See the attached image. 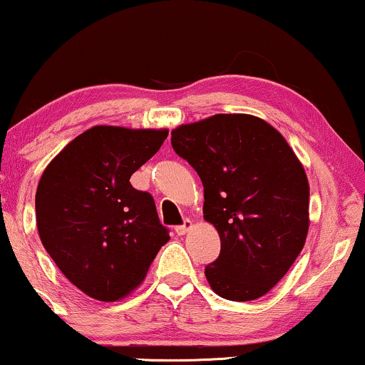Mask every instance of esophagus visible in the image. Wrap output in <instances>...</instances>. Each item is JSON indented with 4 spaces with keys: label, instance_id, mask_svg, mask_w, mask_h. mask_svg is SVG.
I'll use <instances>...</instances> for the list:
<instances>
[{
    "label": "esophagus",
    "instance_id": "1",
    "mask_svg": "<svg viewBox=\"0 0 365 365\" xmlns=\"http://www.w3.org/2000/svg\"><path fill=\"white\" fill-rule=\"evenodd\" d=\"M190 229H193V222H192V220L187 219L185 224L178 225V227H175V232H177L178 236H185V234H187Z\"/></svg>",
    "mask_w": 365,
    "mask_h": 365
}]
</instances>
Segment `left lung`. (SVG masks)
<instances>
[{
	"mask_svg": "<svg viewBox=\"0 0 365 365\" xmlns=\"http://www.w3.org/2000/svg\"><path fill=\"white\" fill-rule=\"evenodd\" d=\"M172 145L204 183V219L220 237L205 267L214 293L251 302L297 261L310 227V185L284 136L252 114L180 124Z\"/></svg>",
	"mask_w": 365,
	"mask_h": 365,
	"instance_id": "obj_1",
	"label": "left lung"
}]
</instances>
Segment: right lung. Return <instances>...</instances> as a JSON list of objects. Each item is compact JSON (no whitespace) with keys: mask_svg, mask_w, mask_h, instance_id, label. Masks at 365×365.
Returning a JSON list of instances; mask_svg holds the SVG:
<instances>
[{"mask_svg":"<svg viewBox=\"0 0 365 365\" xmlns=\"http://www.w3.org/2000/svg\"><path fill=\"white\" fill-rule=\"evenodd\" d=\"M167 136L163 128L99 124L73 138L41 173L35 195L40 241L87 297L126 298L170 241L153 197L129 182Z\"/></svg>","mask_w":365,"mask_h":365,"instance_id":"obj_1","label":"right lung"}]
</instances>
